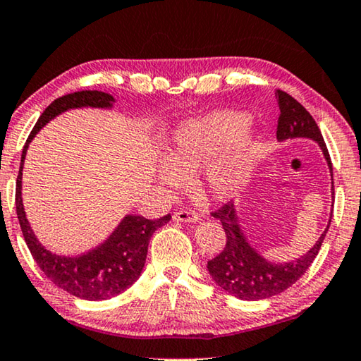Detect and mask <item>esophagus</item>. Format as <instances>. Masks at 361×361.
Here are the masks:
<instances>
[{
  "instance_id": "esophagus-1",
  "label": "esophagus",
  "mask_w": 361,
  "mask_h": 361,
  "mask_svg": "<svg viewBox=\"0 0 361 361\" xmlns=\"http://www.w3.org/2000/svg\"><path fill=\"white\" fill-rule=\"evenodd\" d=\"M174 221H180V223H197L200 219V216L192 212V209H180V212H176L173 214Z\"/></svg>"
}]
</instances>
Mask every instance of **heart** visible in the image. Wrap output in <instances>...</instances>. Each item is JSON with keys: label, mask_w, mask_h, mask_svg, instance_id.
<instances>
[{"label": "heart", "mask_w": 361, "mask_h": 361, "mask_svg": "<svg viewBox=\"0 0 361 361\" xmlns=\"http://www.w3.org/2000/svg\"><path fill=\"white\" fill-rule=\"evenodd\" d=\"M250 118L238 111H214L176 127L166 147L159 177L171 188L187 185L200 171V187L216 200L237 195L253 171L257 140L247 129Z\"/></svg>", "instance_id": "b5f03b06"}]
</instances>
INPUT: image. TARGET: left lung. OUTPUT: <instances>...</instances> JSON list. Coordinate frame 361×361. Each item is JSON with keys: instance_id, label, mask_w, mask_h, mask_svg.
<instances>
[{"instance_id": "1", "label": "left lung", "mask_w": 361, "mask_h": 361, "mask_svg": "<svg viewBox=\"0 0 361 361\" xmlns=\"http://www.w3.org/2000/svg\"><path fill=\"white\" fill-rule=\"evenodd\" d=\"M276 99L281 109L276 130L277 140L284 142L289 138H312L323 149L332 177V163L328 147H326L324 138L321 135L319 127L314 123L312 114L289 93L276 90ZM332 195H334V179H332ZM212 214L223 224L226 232V245L218 257L208 262L209 276L213 277V281L221 289L240 298V300L269 298L295 284L305 274V271L310 268V264L313 263L331 224L329 219L318 242L303 257L287 263H274L268 262L248 243L237 221L234 203H226Z\"/></svg>"}]
</instances>
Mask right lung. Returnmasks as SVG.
<instances>
[{"label":"right lung","instance_id":"add662e5","mask_svg":"<svg viewBox=\"0 0 361 361\" xmlns=\"http://www.w3.org/2000/svg\"><path fill=\"white\" fill-rule=\"evenodd\" d=\"M113 103L114 98L109 93L98 90H82L54 99L43 111L27 138L22 149L19 176L16 180V212H18L22 234L33 259L54 286L84 300H106V298L119 295L127 287L134 284L145 266L149 238L154 231L169 223L171 214L154 221L143 216L127 214L102 245L79 257H61L47 250L38 242L25 218L20 197L22 168H24L25 153L32 138L58 114L72 108H111Z\"/></svg>","mask_w":361,"mask_h":361}]
</instances>
